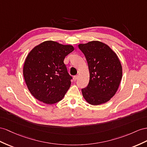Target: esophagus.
Returning a JSON list of instances; mask_svg holds the SVG:
<instances>
[{
	"label": "esophagus",
	"mask_w": 147,
	"mask_h": 147,
	"mask_svg": "<svg viewBox=\"0 0 147 147\" xmlns=\"http://www.w3.org/2000/svg\"><path fill=\"white\" fill-rule=\"evenodd\" d=\"M78 78H79V75H76V76H74V80L75 81H76V80H78Z\"/></svg>",
	"instance_id": "obj_1"
}]
</instances>
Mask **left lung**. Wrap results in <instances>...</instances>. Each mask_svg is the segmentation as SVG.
Instances as JSON below:
<instances>
[{
    "label": "left lung",
    "mask_w": 147,
    "mask_h": 147,
    "mask_svg": "<svg viewBox=\"0 0 147 147\" xmlns=\"http://www.w3.org/2000/svg\"><path fill=\"white\" fill-rule=\"evenodd\" d=\"M88 64V85L81 89L86 100L91 105L107 102L117 91L122 76V66L111 48L100 41L79 45Z\"/></svg>",
    "instance_id": "left-lung-1"
}]
</instances>
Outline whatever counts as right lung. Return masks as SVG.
I'll list each match as a JSON object with an SVG mask.
<instances>
[{"instance_id": "add662e5", "label": "right lung", "mask_w": 147, "mask_h": 147, "mask_svg": "<svg viewBox=\"0 0 147 147\" xmlns=\"http://www.w3.org/2000/svg\"><path fill=\"white\" fill-rule=\"evenodd\" d=\"M73 50L71 45L46 41L30 52L23 73L28 90L36 99L53 104L63 98L73 79L64 59Z\"/></svg>"}]
</instances>
